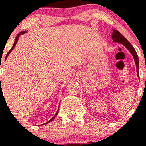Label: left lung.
I'll return each mask as SVG.
<instances>
[{"mask_svg":"<svg viewBox=\"0 0 146 146\" xmlns=\"http://www.w3.org/2000/svg\"><path fill=\"white\" fill-rule=\"evenodd\" d=\"M112 38H113V42H118V43H121L125 46L126 48L128 49V50L131 52V54L133 56L134 59H135V64H136L137 67V77H139V59L137 54L136 51L132 47V45L127 41L126 38L123 36V35L121 34L119 31H116V30H113V35H112Z\"/></svg>","mask_w":146,"mask_h":146,"instance_id":"left-lung-1","label":"left lung"}]
</instances>
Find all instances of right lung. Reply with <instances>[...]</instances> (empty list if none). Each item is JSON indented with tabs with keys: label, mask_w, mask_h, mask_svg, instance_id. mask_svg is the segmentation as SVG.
Here are the masks:
<instances>
[{
	"label": "right lung",
	"mask_w": 146,
	"mask_h": 146,
	"mask_svg": "<svg viewBox=\"0 0 146 146\" xmlns=\"http://www.w3.org/2000/svg\"><path fill=\"white\" fill-rule=\"evenodd\" d=\"M25 33V31H22V32H20V33H18V34H17V37H16V38H15V43H14V44H13V47H11V50H9V52H8V53H7V54H6V58H7V57H8V55H9V53H10V52H11V50H13V49L15 48V45H16L17 42V41H18V38H19V36H20V35H21V34H23V33ZM0 79H1V78H0ZM58 110H59V109H58V111H57V113H55V115H54V116H53V118H52V119H50V121H48V122H47V123H44V124H42V125H45V124H47V123H50V122H51V121H53V120H54V119H55V117L57 116V115H58Z\"/></svg>",
	"instance_id": "1"
}]
</instances>
